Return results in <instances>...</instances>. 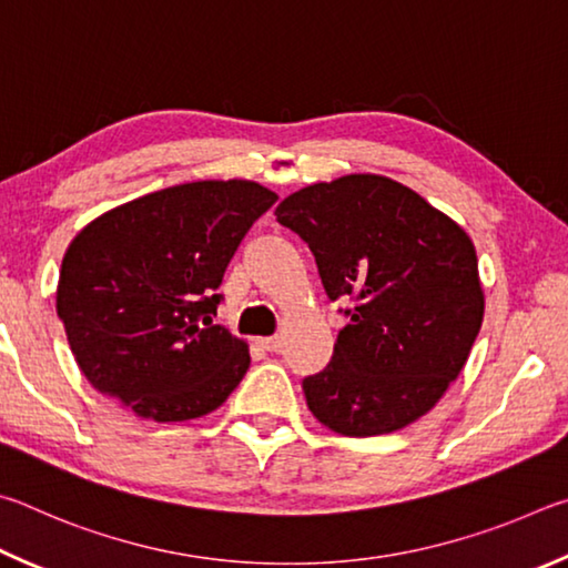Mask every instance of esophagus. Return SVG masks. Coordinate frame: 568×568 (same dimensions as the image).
Instances as JSON below:
<instances>
[{
	"instance_id": "esophagus-1",
	"label": "esophagus",
	"mask_w": 568,
	"mask_h": 568,
	"mask_svg": "<svg viewBox=\"0 0 568 568\" xmlns=\"http://www.w3.org/2000/svg\"><path fill=\"white\" fill-rule=\"evenodd\" d=\"M258 346L266 352H278L282 349V336H266V339H258Z\"/></svg>"
}]
</instances>
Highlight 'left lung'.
<instances>
[{"mask_svg":"<svg viewBox=\"0 0 568 568\" xmlns=\"http://www.w3.org/2000/svg\"><path fill=\"white\" fill-rule=\"evenodd\" d=\"M274 214L310 244L326 296L354 300L332 362L302 382L310 412L344 436L419 419L459 376L481 329L469 234L379 174L304 186Z\"/></svg>","mask_w":568,"mask_h":568,"instance_id":"obj_1","label":"left lung"}]
</instances>
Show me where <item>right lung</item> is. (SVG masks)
<instances>
[{
    "label": "right lung",
    "instance_id": "add662e5",
    "mask_svg": "<svg viewBox=\"0 0 568 568\" xmlns=\"http://www.w3.org/2000/svg\"><path fill=\"white\" fill-rule=\"evenodd\" d=\"M274 202L256 182L209 179L139 196L72 239L57 314L97 392L152 422L199 419L226 402L252 359L212 322L216 290Z\"/></svg>",
    "mask_w": 568,
    "mask_h": 568
}]
</instances>
